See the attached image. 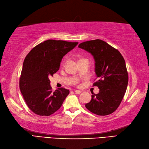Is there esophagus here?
Wrapping results in <instances>:
<instances>
[{
  "mask_svg": "<svg viewBox=\"0 0 149 149\" xmlns=\"http://www.w3.org/2000/svg\"><path fill=\"white\" fill-rule=\"evenodd\" d=\"M74 92H75V94H80V93H81V91H80V90H75V91H74Z\"/></svg>",
  "mask_w": 149,
  "mask_h": 149,
  "instance_id": "esophagus-1",
  "label": "esophagus"
}]
</instances>
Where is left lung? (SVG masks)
Listing matches in <instances>:
<instances>
[{
    "label": "left lung",
    "instance_id": "1",
    "mask_svg": "<svg viewBox=\"0 0 149 149\" xmlns=\"http://www.w3.org/2000/svg\"><path fill=\"white\" fill-rule=\"evenodd\" d=\"M78 47L93 56L97 86L100 92L92 94L85 107L98 115L111 114L119 107L126 91L128 73L124 58L117 49L101 39L81 42Z\"/></svg>",
    "mask_w": 149,
    "mask_h": 149
}]
</instances>
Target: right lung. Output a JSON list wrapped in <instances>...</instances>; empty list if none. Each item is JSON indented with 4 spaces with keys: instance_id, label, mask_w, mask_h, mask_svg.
I'll return each instance as SVG.
<instances>
[{
    "instance_id": "obj_1",
    "label": "right lung",
    "mask_w": 149,
    "mask_h": 149,
    "mask_svg": "<svg viewBox=\"0 0 149 149\" xmlns=\"http://www.w3.org/2000/svg\"><path fill=\"white\" fill-rule=\"evenodd\" d=\"M78 44L77 42L48 39L31 49L26 56L19 78V89L30 110L40 116L57 111L69 91H53L49 77L58 71L62 59Z\"/></svg>"
}]
</instances>
